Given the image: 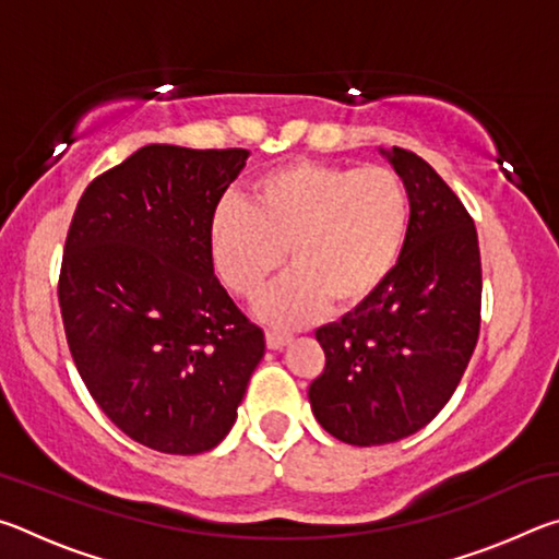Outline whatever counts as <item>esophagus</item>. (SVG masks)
<instances>
[{
	"label": "esophagus",
	"mask_w": 559,
	"mask_h": 559,
	"mask_svg": "<svg viewBox=\"0 0 559 559\" xmlns=\"http://www.w3.org/2000/svg\"><path fill=\"white\" fill-rule=\"evenodd\" d=\"M288 343H290V335H286V333H276V330H269L266 333V345L271 349H283Z\"/></svg>",
	"instance_id": "obj_1"
}]
</instances>
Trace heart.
<instances>
[{"label": "heart", "instance_id": "b5f03b06", "mask_svg": "<svg viewBox=\"0 0 559 559\" xmlns=\"http://www.w3.org/2000/svg\"><path fill=\"white\" fill-rule=\"evenodd\" d=\"M409 236V194L390 169L288 163L253 179L246 204L226 200L210 219L214 269L236 296L259 300L288 251L290 273L261 318L298 328L328 302L365 306L392 276Z\"/></svg>", "mask_w": 559, "mask_h": 559}]
</instances>
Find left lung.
Segmentation results:
<instances>
[{
	"mask_svg": "<svg viewBox=\"0 0 559 559\" xmlns=\"http://www.w3.org/2000/svg\"><path fill=\"white\" fill-rule=\"evenodd\" d=\"M409 194V236L384 286L316 330L325 370L308 386L320 427L353 447L412 437L456 392L480 328V251L451 187L409 150H380Z\"/></svg>",
	"mask_w": 559,
	"mask_h": 559,
	"instance_id": "8db88e82",
	"label": "left lung"
}]
</instances>
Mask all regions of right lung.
<instances>
[{
	"label": "right lung",
	"mask_w": 559,
	"mask_h": 559,
	"mask_svg": "<svg viewBox=\"0 0 559 559\" xmlns=\"http://www.w3.org/2000/svg\"><path fill=\"white\" fill-rule=\"evenodd\" d=\"M246 159L145 145L75 206L59 278L66 340L93 400L147 449H214L266 349L210 251V219Z\"/></svg>",
	"instance_id": "obj_1"
}]
</instances>
